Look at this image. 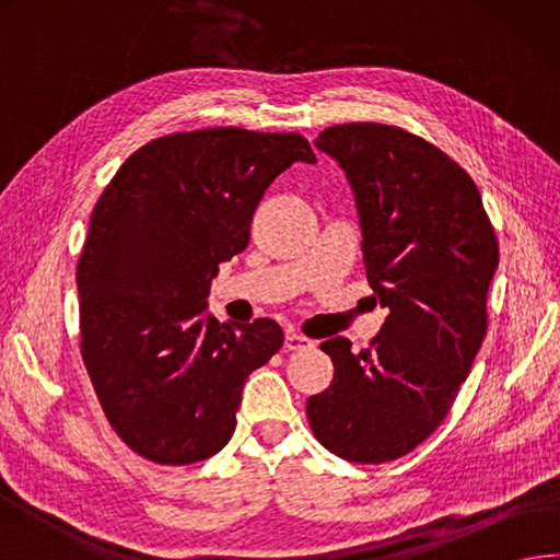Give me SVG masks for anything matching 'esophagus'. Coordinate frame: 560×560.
Wrapping results in <instances>:
<instances>
[{
    "mask_svg": "<svg viewBox=\"0 0 560 560\" xmlns=\"http://www.w3.org/2000/svg\"><path fill=\"white\" fill-rule=\"evenodd\" d=\"M312 346L314 341L298 331H288V336H284V348H288V351H302V348H312Z\"/></svg>",
    "mask_w": 560,
    "mask_h": 560,
    "instance_id": "esophagus-1",
    "label": "esophagus"
}]
</instances>
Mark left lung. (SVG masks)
I'll list each match as a JSON object with an SVG mask.
<instances>
[{"mask_svg": "<svg viewBox=\"0 0 560 560\" xmlns=\"http://www.w3.org/2000/svg\"><path fill=\"white\" fill-rule=\"evenodd\" d=\"M355 192L368 284L389 310L361 353L329 339L334 380L307 399L316 441L351 463L407 456L439 429L488 331L498 236L472 177L439 145L353 121L316 139Z\"/></svg>", "mask_w": 560, "mask_h": 560, "instance_id": "8db88e82", "label": "left lung"}]
</instances>
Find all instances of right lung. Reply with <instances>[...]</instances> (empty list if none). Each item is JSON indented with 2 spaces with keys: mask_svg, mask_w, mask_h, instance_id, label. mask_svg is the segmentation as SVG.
I'll use <instances>...</instances> for the list:
<instances>
[{
  "mask_svg": "<svg viewBox=\"0 0 560 560\" xmlns=\"http://www.w3.org/2000/svg\"><path fill=\"white\" fill-rule=\"evenodd\" d=\"M298 161L316 155L294 131H177L126 158L94 205L78 260L80 353L116 436L158 466L224 448L246 377L280 351L272 319L219 324L205 310L266 189Z\"/></svg>",
  "mask_w": 560,
  "mask_h": 560,
  "instance_id": "1",
  "label": "right lung"
}]
</instances>
